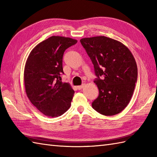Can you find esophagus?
<instances>
[{
    "instance_id": "esophagus-1",
    "label": "esophagus",
    "mask_w": 157,
    "mask_h": 157,
    "mask_svg": "<svg viewBox=\"0 0 157 157\" xmlns=\"http://www.w3.org/2000/svg\"><path fill=\"white\" fill-rule=\"evenodd\" d=\"M84 86H85V84H82L81 86H78V90H81V89H82L84 87Z\"/></svg>"
}]
</instances>
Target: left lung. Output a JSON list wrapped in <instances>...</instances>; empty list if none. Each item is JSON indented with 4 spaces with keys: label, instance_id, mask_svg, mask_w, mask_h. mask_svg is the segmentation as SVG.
<instances>
[{
    "label": "left lung",
    "instance_id": "obj_1",
    "mask_svg": "<svg viewBox=\"0 0 157 157\" xmlns=\"http://www.w3.org/2000/svg\"><path fill=\"white\" fill-rule=\"evenodd\" d=\"M94 65L99 90L92 108L101 114L112 116L124 109L131 101L138 78L136 60L121 42L106 36L80 40Z\"/></svg>",
    "mask_w": 157,
    "mask_h": 157
}]
</instances>
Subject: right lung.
I'll return each instance as SVG.
<instances>
[{"label":"right lung","instance_id":"obj_1","mask_svg":"<svg viewBox=\"0 0 157 157\" xmlns=\"http://www.w3.org/2000/svg\"><path fill=\"white\" fill-rule=\"evenodd\" d=\"M78 40L53 36L39 43L26 61L23 79L25 93L32 104L44 115L61 116L69 109L74 90L62 82L63 56Z\"/></svg>","mask_w":157,"mask_h":157}]
</instances>
